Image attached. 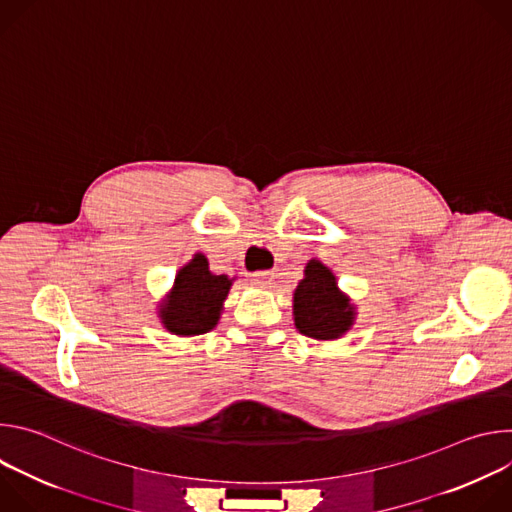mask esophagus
I'll list each match as a JSON object with an SVG mask.
<instances>
[{
    "mask_svg": "<svg viewBox=\"0 0 512 512\" xmlns=\"http://www.w3.org/2000/svg\"><path fill=\"white\" fill-rule=\"evenodd\" d=\"M253 277V283L261 289H269L273 285V279H275V273L273 271H257L251 275Z\"/></svg>",
    "mask_w": 512,
    "mask_h": 512,
    "instance_id": "34e87169",
    "label": "esophagus"
}]
</instances>
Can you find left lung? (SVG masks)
Here are the masks:
<instances>
[{
    "label": "left lung",
    "mask_w": 512,
    "mask_h": 512,
    "mask_svg": "<svg viewBox=\"0 0 512 512\" xmlns=\"http://www.w3.org/2000/svg\"><path fill=\"white\" fill-rule=\"evenodd\" d=\"M294 324L300 334L314 340H338L356 322V306L338 287L336 275L320 259H310L294 289Z\"/></svg>",
    "instance_id": "8db88e82"
}]
</instances>
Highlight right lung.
Wrapping results in <instances>:
<instances>
[{"instance_id":"add662e5","label":"right lung","mask_w":512,"mask_h":512,"mask_svg":"<svg viewBox=\"0 0 512 512\" xmlns=\"http://www.w3.org/2000/svg\"><path fill=\"white\" fill-rule=\"evenodd\" d=\"M235 277L214 275L202 253L182 265L170 294L158 304L162 326L176 336H198L216 328Z\"/></svg>"}]
</instances>
